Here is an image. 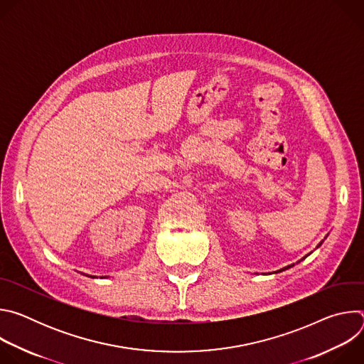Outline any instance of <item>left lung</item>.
Segmentation results:
<instances>
[{"label":"left lung","instance_id":"left-lung-1","mask_svg":"<svg viewBox=\"0 0 364 364\" xmlns=\"http://www.w3.org/2000/svg\"><path fill=\"white\" fill-rule=\"evenodd\" d=\"M326 237H327V236H326ZM326 237H324V239H326ZM323 242H324V240H321V242H320V243H318V245H317V247H320V246H321V245H323ZM308 255H309V253H308ZM308 255H306V256H308ZM306 256H304V257H302V259H299V261H298V262H301V261H304V259H305V257H306ZM298 262H296V264H298ZM292 267H294V264H292V265H288V267H285V268H282V269H279V271H278V272H282V271H285V269H289V268H292Z\"/></svg>","mask_w":364,"mask_h":364}]
</instances>
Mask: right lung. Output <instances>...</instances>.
I'll return each instance as SVG.
<instances>
[{
  "label": "right lung",
  "mask_w": 364,
  "mask_h": 364,
  "mask_svg": "<svg viewBox=\"0 0 364 364\" xmlns=\"http://www.w3.org/2000/svg\"><path fill=\"white\" fill-rule=\"evenodd\" d=\"M87 277H90V278H96V277H92V275H87Z\"/></svg>",
  "instance_id": "right-lung-1"
}]
</instances>
